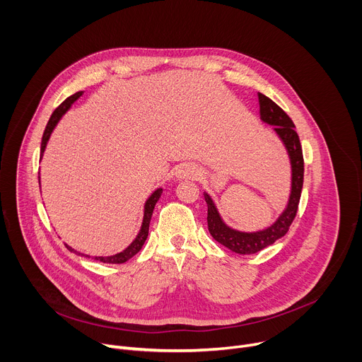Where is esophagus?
I'll list each match as a JSON object with an SVG mask.
<instances>
[{"label":"esophagus","mask_w":362,"mask_h":362,"mask_svg":"<svg viewBox=\"0 0 362 362\" xmlns=\"http://www.w3.org/2000/svg\"><path fill=\"white\" fill-rule=\"evenodd\" d=\"M196 176H197V172H196V169L192 168V166H183V168H180L179 172L176 173V177H177L179 180H182V179H193V177H196Z\"/></svg>","instance_id":"34e87169"}]
</instances>
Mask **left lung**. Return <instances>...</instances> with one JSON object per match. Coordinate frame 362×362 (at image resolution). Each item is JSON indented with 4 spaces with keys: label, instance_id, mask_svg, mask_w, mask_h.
Listing matches in <instances>:
<instances>
[{
    "label": "left lung",
    "instance_id": "1",
    "mask_svg": "<svg viewBox=\"0 0 362 362\" xmlns=\"http://www.w3.org/2000/svg\"><path fill=\"white\" fill-rule=\"evenodd\" d=\"M257 98H259L261 120L269 126H274V132L286 148L291 163V192L285 209L281 212L276 221L269 226L255 232H245L230 228L222 219L214 199L206 192L203 193L206 204H208V228L212 238L229 250L239 255H252L259 252L275 243V240L282 238L289 230L298 211L303 185V156L298 133L295 132V124L269 97L257 93Z\"/></svg>",
    "mask_w": 362,
    "mask_h": 362
}]
</instances>
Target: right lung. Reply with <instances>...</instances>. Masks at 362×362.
Segmentation results:
<instances>
[{
  "instance_id": "1",
  "label": "right lung",
  "mask_w": 362,
  "mask_h": 362,
  "mask_svg": "<svg viewBox=\"0 0 362 362\" xmlns=\"http://www.w3.org/2000/svg\"><path fill=\"white\" fill-rule=\"evenodd\" d=\"M83 93H84V91H77V93H74L73 95H70L69 98H66V100L62 103V105L54 110V113L51 115V117H49V120H48V123H47V127H45V130H44L42 140H41V156H40V160L42 159V154H44V151H45V147H47V143H48V140H49V137H51V133L54 132V129H56V126L59 124V122L62 120V117L70 110V107L73 106V103L77 101V100L83 95ZM162 193H163V189L159 187V189L154 190V192L147 197V200L144 202L143 222H141L140 230H139L137 236L134 238V240H133L124 250H122V252H119V253H116V255H110V256H94V259H95V261H100V262H103V264H124V262H127V261L130 259V257H133V256L141 249V246L144 245V242H146V239H147V235H148V225H150V219H151V215H153V209H154V206H156L158 200L160 199ZM66 246H67L69 250L76 252V253L80 255V256H87V257H90L88 255H84V253H80V252L74 250V249L70 247L69 245H66Z\"/></svg>"
}]
</instances>
